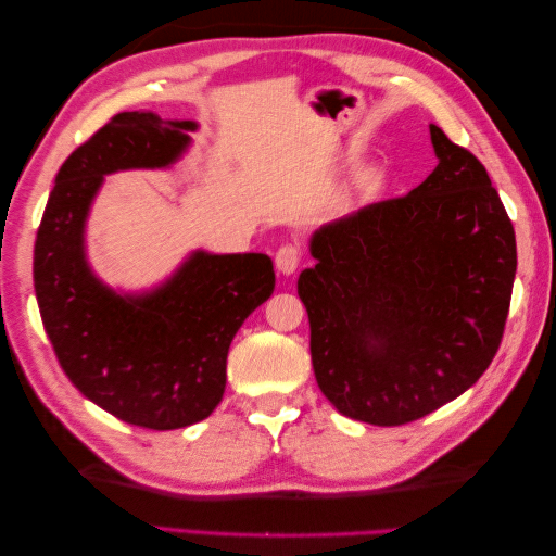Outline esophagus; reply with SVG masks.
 <instances>
[{
  "mask_svg": "<svg viewBox=\"0 0 556 556\" xmlns=\"http://www.w3.org/2000/svg\"><path fill=\"white\" fill-rule=\"evenodd\" d=\"M301 260H303L301 248L296 243H285L275 255V265L279 271H285V275H293V271L299 269Z\"/></svg>",
  "mask_w": 556,
  "mask_h": 556,
  "instance_id": "obj_1",
  "label": "esophagus"
}]
</instances>
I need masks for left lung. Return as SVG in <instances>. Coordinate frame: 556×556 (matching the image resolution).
I'll list each match as a JSON object with an SVG mask.
<instances>
[{
	"label": "left lung",
	"mask_w": 556,
	"mask_h": 556,
	"mask_svg": "<svg viewBox=\"0 0 556 556\" xmlns=\"http://www.w3.org/2000/svg\"><path fill=\"white\" fill-rule=\"evenodd\" d=\"M434 172L313 236L299 296L315 380L339 413L380 428L418 420L473 387L497 353L516 233L473 152L430 126Z\"/></svg>",
	"instance_id": "obj_1"
}]
</instances>
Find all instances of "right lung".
<instances>
[{"label": "right lung", "instance_id": "right-lung-1", "mask_svg": "<svg viewBox=\"0 0 556 556\" xmlns=\"http://www.w3.org/2000/svg\"><path fill=\"white\" fill-rule=\"evenodd\" d=\"M193 122L114 114L56 174L35 239L33 281L45 332L78 392L114 418L176 430L207 418L227 384L233 334L275 291L263 253H193L146 296H116L92 277L83 224L104 174L167 167Z\"/></svg>", "mask_w": 556, "mask_h": 556}]
</instances>
